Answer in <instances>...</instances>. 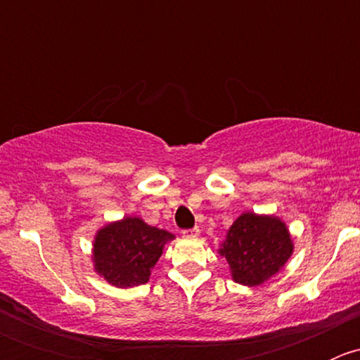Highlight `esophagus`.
<instances>
[{"label": "esophagus", "instance_id": "1", "mask_svg": "<svg viewBox=\"0 0 360 360\" xmlns=\"http://www.w3.org/2000/svg\"><path fill=\"white\" fill-rule=\"evenodd\" d=\"M198 233H200V228H198V226L190 228V230H184V231H183L184 237H188V238H195V237H198Z\"/></svg>", "mask_w": 360, "mask_h": 360}]
</instances>
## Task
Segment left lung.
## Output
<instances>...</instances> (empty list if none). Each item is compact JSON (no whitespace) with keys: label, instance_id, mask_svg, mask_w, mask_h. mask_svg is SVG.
Here are the masks:
<instances>
[{"label":"left lung","instance_id":"1","mask_svg":"<svg viewBox=\"0 0 360 360\" xmlns=\"http://www.w3.org/2000/svg\"><path fill=\"white\" fill-rule=\"evenodd\" d=\"M292 250L291 233L281 217L244 212L231 224L217 252L226 257L237 284L254 288L275 277Z\"/></svg>","mask_w":360,"mask_h":360}]
</instances>
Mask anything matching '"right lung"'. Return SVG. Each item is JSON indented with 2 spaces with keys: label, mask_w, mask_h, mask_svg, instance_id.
<instances>
[{
  "label": "right lung",
  "mask_w": 360,
  "mask_h": 360,
  "mask_svg": "<svg viewBox=\"0 0 360 360\" xmlns=\"http://www.w3.org/2000/svg\"><path fill=\"white\" fill-rule=\"evenodd\" d=\"M174 238L172 233L150 226L141 217L112 221L94 237V270L115 288L146 284L163 248Z\"/></svg>",
  "instance_id": "obj_1"
}]
</instances>
